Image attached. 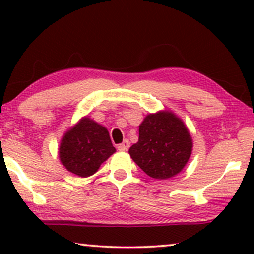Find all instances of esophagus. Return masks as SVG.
Returning a JSON list of instances; mask_svg holds the SVG:
<instances>
[{"instance_id":"esophagus-1","label":"esophagus","mask_w":254,"mask_h":254,"mask_svg":"<svg viewBox=\"0 0 254 254\" xmlns=\"http://www.w3.org/2000/svg\"><path fill=\"white\" fill-rule=\"evenodd\" d=\"M129 145H130L129 141L124 140L123 143L118 144L117 148H118V150H120V151H126V150H128V148H129Z\"/></svg>"}]
</instances>
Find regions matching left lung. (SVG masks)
<instances>
[{"mask_svg": "<svg viewBox=\"0 0 254 254\" xmlns=\"http://www.w3.org/2000/svg\"><path fill=\"white\" fill-rule=\"evenodd\" d=\"M192 152V138L171 112L149 114L140 125L138 142L129 148L133 161L155 179H169L184 169Z\"/></svg>", "mask_w": 254, "mask_h": 254, "instance_id": "8db88e82", "label": "left lung"}]
</instances>
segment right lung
<instances>
[{"label": "right lung", "instance_id": "1", "mask_svg": "<svg viewBox=\"0 0 254 254\" xmlns=\"http://www.w3.org/2000/svg\"><path fill=\"white\" fill-rule=\"evenodd\" d=\"M116 148L109 131L89 118H83L62 138L59 155L61 163L79 177H89L99 169Z\"/></svg>", "mask_w": 254, "mask_h": 254}]
</instances>
